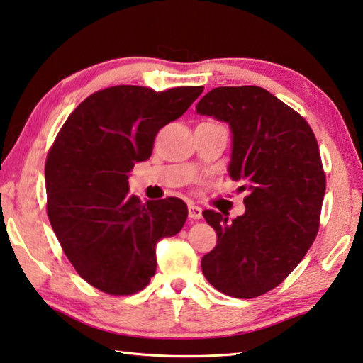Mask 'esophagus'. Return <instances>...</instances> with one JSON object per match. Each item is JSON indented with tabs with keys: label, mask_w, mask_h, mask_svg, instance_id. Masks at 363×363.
<instances>
[{
	"label": "esophagus",
	"mask_w": 363,
	"mask_h": 363,
	"mask_svg": "<svg viewBox=\"0 0 363 363\" xmlns=\"http://www.w3.org/2000/svg\"><path fill=\"white\" fill-rule=\"evenodd\" d=\"M201 216H203L201 208L196 206V204H194V203H190L189 204V217H190V219H194V220L201 219Z\"/></svg>",
	"instance_id": "34e87169"
}]
</instances>
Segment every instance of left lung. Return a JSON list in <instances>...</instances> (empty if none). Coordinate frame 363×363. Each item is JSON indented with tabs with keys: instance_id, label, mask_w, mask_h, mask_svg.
Here are the masks:
<instances>
[{
	"instance_id": "obj_1",
	"label": "left lung",
	"mask_w": 363,
	"mask_h": 363,
	"mask_svg": "<svg viewBox=\"0 0 363 363\" xmlns=\"http://www.w3.org/2000/svg\"><path fill=\"white\" fill-rule=\"evenodd\" d=\"M196 114L228 123V176L247 194L236 219L203 211L217 233L203 274L222 294L254 298L279 286L318 235L325 194L318 141L305 118L255 85L213 89Z\"/></svg>"
}]
</instances>
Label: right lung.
Instances as JSON below:
<instances>
[{"instance_id":"add662e5","label":"right lung","mask_w":363,"mask_h":363,"mask_svg":"<svg viewBox=\"0 0 363 363\" xmlns=\"http://www.w3.org/2000/svg\"><path fill=\"white\" fill-rule=\"evenodd\" d=\"M201 91L116 85L85 98L58 133L45 160L49 220L79 276L98 291L130 295L146 287L157 242L186 223V203H143L130 194L128 173Z\"/></svg>"}]
</instances>
